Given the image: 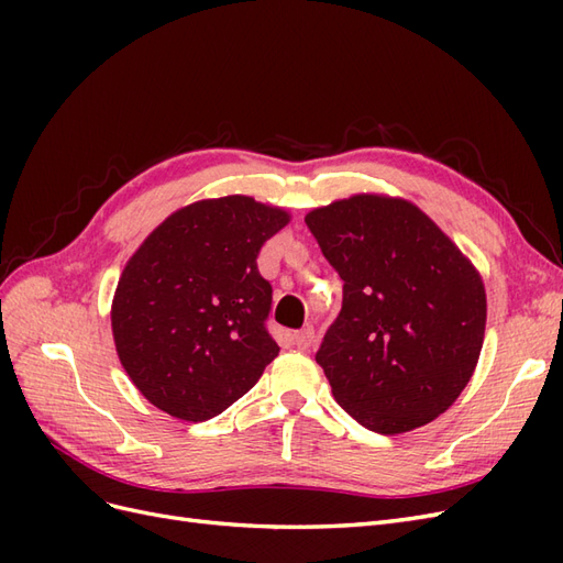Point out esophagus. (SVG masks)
<instances>
[{
	"instance_id": "34e87169",
	"label": "esophagus",
	"mask_w": 563,
	"mask_h": 563,
	"mask_svg": "<svg viewBox=\"0 0 563 563\" xmlns=\"http://www.w3.org/2000/svg\"><path fill=\"white\" fill-rule=\"evenodd\" d=\"M291 340H294V345L298 347V350H310L312 347V343H314V329L312 327H302L300 331H296L294 335H291Z\"/></svg>"
}]
</instances>
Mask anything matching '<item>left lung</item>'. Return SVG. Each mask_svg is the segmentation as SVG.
Wrapping results in <instances>:
<instances>
[{"mask_svg":"<svg viewBox=\"0 0 563 563\" xmlns=\"http://www.w3.org/2000/svg\"><path fill=\"white\" fill-rule=\"evenodd\" d=\"M305 223L343 279V308L317 352L335 401L380 434L444 413L484 345L479 272L406 199L354 195Z\"/></svg>","mask_w":563,"mask_h":563,"instance_id":"8db88e82","label":"left lung"}]
</instances>
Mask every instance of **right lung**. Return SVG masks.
Listing matches in <instances>:
<instances>
[{"instance_id": "1", "label": "right lung", "mask_w": 563, "mask_h": 563, "mask_svg": "<svg viewBox=\"0 0 563 563\" xmlns=\"http://www.w3.org/2000/svg\"><path fill=\"white\" fill-rule=\"evenodd\" d=\"M288 213L253 197L195 201L131 255L112 300V335L141 395L201 422L244 397L279 354L258 253Z\"/></svg>"}]
</instances>
